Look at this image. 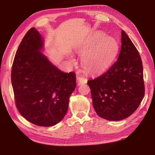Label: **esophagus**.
<instances>
[{
  "label": "esophagus",
  "instance_id": "obj_1",
  "mask_svg": "<svg viewBox=\"0 0 155 155\" xmlns=\"http://www.w3.org/2000/svg\"><path fill=\"white\" fill-rule=\"evenodd\" d=\"M77 80H78V84L80 85H82L85 84L87 82V79L85 78L82 77H77Z\"/></svg>",
  "mask_w": 155,
  "mask_h": 155
}]
</instances>
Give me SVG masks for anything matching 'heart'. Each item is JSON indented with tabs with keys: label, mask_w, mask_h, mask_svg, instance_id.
Here are the masks:
<instances>
[{
	"label": "heart",
	"mask_w": 155,
	"mask_h": 155,
	"mask_svg": "<svg viewBox=\"0 0 155 155\" xmlns=\"http://www.w3.org/2000/svg\"><path fill=\"white\" fill-rule=\"evenodd\" d=\"M117 51L118 45L114 39L98 35L84 47L83 52H88L83 56L82 64L91 73H102L110 67Z\"/></svg>",
	"instance_id": "obj_1"
}]
</instances>
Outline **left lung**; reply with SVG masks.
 I'll return each instance as SVG.
<instances>
[{
  "instance_id": "obj_1",
  "label": "left lung",
  "mask_w": 155,
  "mask_h": 155,
  "mask_svg": "<svg viewBox=\"0 0 155 155\" xmlns=\"http://www.w3.org/2000/svg\"><path fill=\"white\" fill-rule=\"evenodd\" d=\"M87 84L99 117L120 120L131 116L144 95L141 56L131 40L121 31V49L117 61L104 74Z\"/></svg>"
}]
</instances>
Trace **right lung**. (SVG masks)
I'll return each mask as SVG.
<instances>
[{
	"mask_svg": "<svg viewBox=\"0 0 155 155\" xmlns=\"http://www.w3.org/2000/svg\"><path fill=\"white\" fill-rule=\"evenodd\" d=\"M43 46L39 32L31 28L16 51L11 82L21 116L35 125L49 127L66 114L70 96L76 87V75L57 68L39 51Z\"/></svg>",
	"mask_w": 155,
	"mask_h": 155,
	"instance_id": "1",
	"label": "right lung"
}]
</instances>
